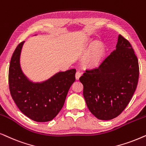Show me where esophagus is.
Listing matches in <instances>:
<instances>
[{"mask_svg": "<svg viewBox=\"0 0 146 146\" xmlns=\"http://www.w3.org/2000/svg\"><path fill=\"white\" fill-rule=\"evenodd\" d=\"M81 76V73L79 71H77L76 74H75V78H76L77 80H78L79 79V77Z\"/></svg>", "mask_w": 146, "mask_h": 146, "instance_id": "obj_1", "label": "esophagus"}]
</instances>
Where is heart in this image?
<instances>
[{
    "mask_svg": "<svg viewBox=\"0 0 146 146\" xmlns=\"http://www.w3.org/2000/svg\"><path fill=\"white\" fill-rule=\"evenodd\" d=\"M104 55V46L102 44H96L85 58V64L88 67H96L102 62Z\"/></svg>",
    "mask_w": 146,
    "mask_h": 146,
    "instance_id": "b5f03b06",
    "label": "heart"
}]
</instances>
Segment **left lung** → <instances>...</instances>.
<instances>
[{
	"label": "left lung",
	"mask_w": 146,
	"mask_h": 146,
	"mask_svg": "<svg viewBox=\"0 0 146 146\" xmlns=\"http://www.w3.org/2000/svg\"><path fill=\"white\" fill-rule=\"evenodd\" d=\"M138 79V60L129 42L119 35L115 50L100 67L86 70L79 80L91 113L99 119L110 120L127 107Z\"/></svg>",
	"instance_id": "obj_1"
}]
</instances>
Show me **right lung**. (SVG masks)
I'll list each match as a JSON object with an SVG mask.
<instances>
[{"label": "right lung", "mask_w": 146, "mask_h": 146, "mask_svg": "<svg viewBox=\"0 0 146 146\" xmlns=\"http://www.w3.org/2000/svg\"><path fill=\"white\" fill-rule=\"evenodd\" d=\"M24 42L17 46L10 63L11 95L21 111L29 118L37 122L51 121L63 108L69 89L75 80L76 69L58 72L42 82H33L21 67Z\"/></svg>", "instance_id": "right-lung-1"}]
</instances>
